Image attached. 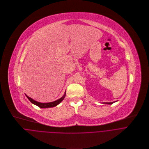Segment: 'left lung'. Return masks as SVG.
<instances>
[{"instance_id": "8db88e82", "label": "left lung", "mask_w": 149, "mask_h": 149, "mask_svg": "<svg viewBox=\"0 0 149 149\" xmlns=\"http://www.w3.org/2000/svg\"><path fill=\"white\" fill-rule=\"evenodd\" d=\"M115 102H105L104 104H112L113 103H114Z\"/></svg>"}]
</instances>
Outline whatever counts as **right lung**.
I'll return each mask as SVG.
<instances>
[{
    "label": "right lung",
    "mask_w": 149,
    "mask_h": 149,
    "mask_svg": "<svg viewBox=\"0 0 149 149\" xmlns=\"http://www.w3.org/2000/svg\"><path fill=\"white\" fill-rule=\"evenodd\" d=\"M65 95H64L62 97L60 98L59 100L56 101H54V102H49V103H40V102H38L33 100H32L31 98H30V97H29L27 95H26V96H27V97L29 99V101L33 104L38 106V107L41 108H53V107H54L57 105H58L64 99V97H65Z\"/></svg>",
    "instance_id": "obj_1"
}]
</instances>
